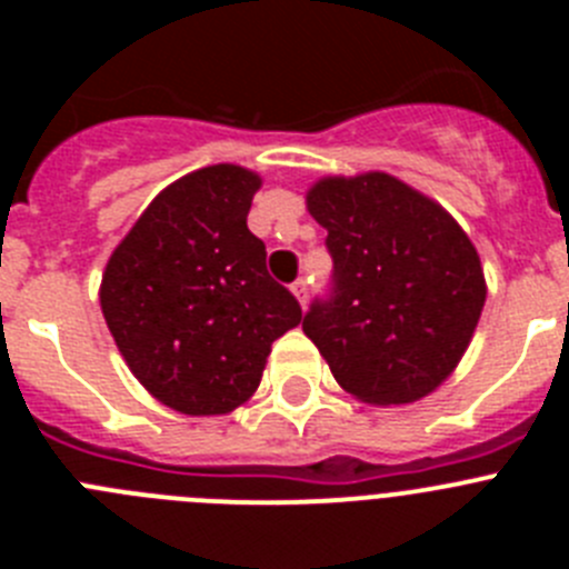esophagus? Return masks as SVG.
I'll return each mask as SVG.
<instances>
[{"label": "esophagus", "instance_id": "esophagus-1", "mask_svg": "<svg viewBox=\"0 0 569 569\" xmlns=\"http://www.w3.org/2000/svg\"><path fill=\"white\" fill-rule=\"evenodd\" d=\"M290 290H293V296H296V299H299L301 308H305V301H308V281L296 279L293 284H290Z\"/></svg>", "mask_w": 569, "mask_h": 569}]
</instances>
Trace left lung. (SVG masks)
Masks as SVG:
<instances>
[{
  "label": "left lung",
  "mask_w": 569,
  "mask_h": 569,
  "mask_svg": "<svg viewBox=\"0 0 569 569\" xmlns=\"http://www.w3.org/2000/svg\"><path fill=\"white\" fill-rule=\"evenodd\" d=\"M308 210L328 230L333 296L301 330L365 405H410L459 367L487 281L470 236L421 190L381 170L325 176Z\"/></svg>",
  "instance_id": "1"
}]
</instances>
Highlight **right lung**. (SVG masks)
Listing matches in <instances>:
<instances>
[{"label":"right lung","instance_id":"add662e5","mask_svg":"<svg viewBox=\"0 0 569 569\" xmlns=\"http://www.w3.org/2000/svg\"><path fill=\"white\" fill-rule=\"evenodd\" d=\"M261 176L210 164L176 179L136 219L99 301L139 385L184 416H224L259 387L270 345L301 321L248 230Z\"/></svg>","mask_w":569,"mask_h":569}]
</instances>
